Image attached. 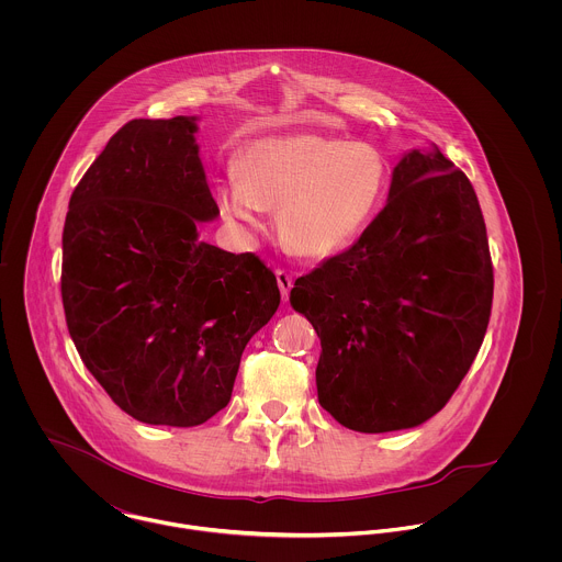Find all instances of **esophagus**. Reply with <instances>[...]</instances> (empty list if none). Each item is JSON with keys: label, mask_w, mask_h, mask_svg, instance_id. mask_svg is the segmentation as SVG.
Listing matches in <instances>:
<instances>
[{"label": "esophagus", "mask_w": 562, "mask_h": 562, "mask_svg": "<svg viewBox=\"0 0 562 562\" xmlns=\"http://www.w3.org/2000/svg\"><path fill=\"white\" fill-rule=\"evenodd\" d=\"M277 283H279V290H281L283 301H288V299H290V290H292V285H294L292 274H290L288 270L279 268V270H277Z\"/></svg>", "instance_id": "34e87169"}]
</instances>
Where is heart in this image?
<instances>
[{
	"label": "heart",
	"mask_w": 562,
	"mask_h": 562,
	"mask_svg": "<svg viewBox=\"0 0 562 562\" xmlns=\"http://www.w3.org/2000/svg\"><path fill=\"white\" fill-rule=\"evenodd\" d=\"M238 176L221 181V210L250 227L259 223L261 207L279 210L281 240L312 259L333 257L359 240L390 186V166L374 145L321 134L248 145Z\"/></svg>",
	"instance_id": "b5f03b06"
}]
</instances>
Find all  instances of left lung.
Here are the masks:
<instances>
[{"label": "left lung", "instance_id": "8db88e82", "mask_svg": "<svg viewBox=\"0 0 562 562\" xmlns=\"http://www.w3.org/2000/svg\"><path fill=\"white\" fill-rule=\"evenodd\" d=\"M290 303L321 337L318 401L357 432L439 413L472 368L493 303L481 203L441 151H411L390 201L344 252L296 279Z\"/></svg>", "mask_w": 562, "mask_h": 562}]
</instances>
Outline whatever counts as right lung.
Wrapping results in <instances>:
<instances>
[{
  "instance_id": "add662e5",
  "label": "right lung",
  "mask_w": 562,
  "mask_h": 562,
  "mask_svg": "<svg viewBox=\"0 0 562 562\" xmlns=\"http://www.w3.org/2000/svg\"><path fill=\"white\" fill-rule=\"evenodd\" d=\"M194 119L125 123L76 186L60 292L83 366L127 415L190 428L232 401L241 352L281 303L255 252L196 238L218 216Z\"/></svg>"
}]
</instances>
